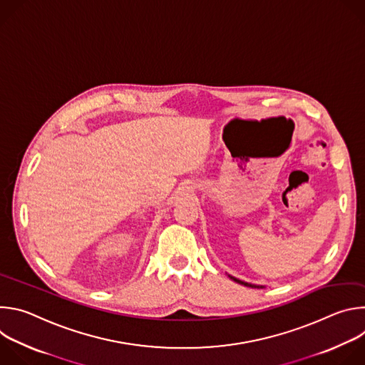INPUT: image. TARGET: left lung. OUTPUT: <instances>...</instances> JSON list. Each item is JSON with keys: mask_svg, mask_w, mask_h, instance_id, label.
Here are the masks:
<instances>
[{"mask_svg": "<svg viewBox=\"0 0 365 365\" xmlns=\"http://www.w3.org/2000/svg\"><path fill=\"white\" fill-rule=\"evenodd\" d=\"M228 277H230L231 280H234L235 283H240V284H242V286H247V287H254V289H264V286H262V284H252V283H247V282H242V280H240V279H237V277H234V276H231V274H228Z\"/></svg>", "mask_w": 365, "mask_h": 365, "instance_id": "8db88e82", "label": "left lung"}]
</instances>
